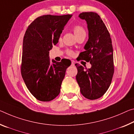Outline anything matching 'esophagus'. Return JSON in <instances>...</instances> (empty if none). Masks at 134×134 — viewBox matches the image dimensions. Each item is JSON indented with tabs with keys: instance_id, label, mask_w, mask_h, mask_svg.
Listing matches in <instances>:
<instances>
[{
	"instance_id": "34e87169",
	"label": "esophagus",
	"mask_w": 134,
	"mask_h": 134,
	"mask_svg": "<svg viewBox=\"0 0 134 134\" xmlns=\"http://www.w3.org/2000/svg\"><path fill=\"white\" fill-rule=\"evenodd\" d=\"M71 65H73V66H74V65H75V61H71Z\"/></svg>"
}]
</instances>
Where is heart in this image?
Masks as SVG:
<instances>
[{
    "label": "heart",
    "instance_id": "heart-1",
    "mask_svg": "<svg viewBox=\"0 0 134 134\" xmlns=\"http://www.w3.org/2000/svg\"><path fill=\"white\" fill-rule=\"evenodd\" d=\"M74 33H75V35L76 36L81 35V34H85V30L82 28L81 26L80 25H76L75 27H74ZM69 54L70 55H73V52L70 51L69 52Z\"/></svg>",
    "mask_w": 134,
    "mask_h": 134
}]
</instances>
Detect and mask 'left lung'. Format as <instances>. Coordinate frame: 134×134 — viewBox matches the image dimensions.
Instances as JSON below:
<instances>
[{
	"label": "left lung",
	"mask_w": 134,
	"mask_h": 134,
	"mask_svg": "<svg viewBox=\"0 0 134 134\" xmlns=\"http://www.w3.org/2000/svg\"><path fill=\"white\" fill-rule=\"evenodd\" d=\"M79 17L86 21L88 40L84 46L85 51L80 52L78 58L90 61L91 67L85 70L76 64V78L83 96L92 100L103 96L111 84L114 73L113 46L109 31L98 14L82 12Z\"/></svg>",
	"instance_id": "left-lung-1"
}]
</instances>
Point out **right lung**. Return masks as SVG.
I'll use <instances>...</instances> for the list:
<instances>
[{
	"label": "right lung",
	"mask_w": 134,
	"mask_h": 134,
	"mask_svg": "<svg viewBox=\"0 0 134 134\" xmlns=\"http://www.w3.org/2000/svg\"><path fill=\"white\" fill-rule=\"evenodd\" d=\"M72 15H46L37 18L25 31L23 44L21 75L25 85L36 98L50 101L60 92L66 69L71 61H51L49 51L58 42Z\"/></svg>",
	"instance_id": "add662e5"
}]
</instances>
